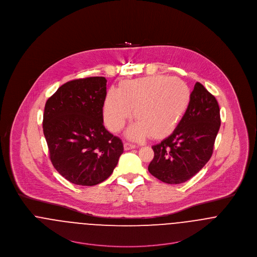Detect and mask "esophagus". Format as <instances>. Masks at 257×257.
<instances>
[{
    "label": "esophagus",
    "mask_w": 257,
    "mask_h": 257,
    "mask_svg": "<svg viewBox=\"0 0 257 257\" xmlns=\"http://www.w3.org/2000/svg\"><path fill=\"white\" fill-rule=\"evenodd\" d=\"M123 147H124V150H131V149L136 148V145H135V144H132V143H128V142H125V143L123 144Z\"/></svg>",
    "instance_id": "obj_1"
}]
</instances>
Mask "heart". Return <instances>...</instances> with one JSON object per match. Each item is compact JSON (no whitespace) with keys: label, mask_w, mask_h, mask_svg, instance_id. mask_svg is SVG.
Instances as JSON below:
<instances>
[{"label":"heart","mask_w":257,"mask_h":257,"mask_svg":"<svg viewBox=\"0 0 257 257\" xmlns=\"http://www.w3.org/2000/svg\"><path fill=\"white\" fill-rule=\"evenodd\" d=\"M190 101L191 91L181 78L149 75L124 81L118 90L110 89L104 100L103 117L107 127L117 133L134 109L138 120L128 127L127 138L140 140L150 135L162 139L176 128Z\"/></svg>","instance_id":"b5f03b06"}]
</instances>
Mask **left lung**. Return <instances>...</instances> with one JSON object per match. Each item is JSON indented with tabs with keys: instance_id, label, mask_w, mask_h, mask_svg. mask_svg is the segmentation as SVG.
Here are the masks:
<instances>
[{
	"instance_id": "left-lung-1",
	"label": "left lung",
	"mask_w": 257,
	"mask_h": 257,
	"mask_svg": "<svg viewBox=\"0 0 257 257\" xmlns=\"http://www.w3.org/2000/svg\"><path fill=\"white\" fill-rule=\"evenodd\" d=\"M220 124L216 98L196 82L187 112L173 134L152 146L154 158L149 173L170 185L191 179L209 161Z\"/></svg>"
}]
</instances>
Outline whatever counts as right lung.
I'll return each mask as SVG.
<instances>
[{
    "instance_id": "1",
    "label": "right lung",
    "mask_w": 257,
    "mask_h": 257,
    "mask_svg": "<svg viewBox=\"0 0 257 257\" xmlns=\"http://www.w3.org/2000/svg\"><path fill=\"white\" fill-rule=\"evenodd\" d=\"M107 80L79 78L63 84L45 104L43 133L54 168L66 180L91 187L107 180L123 144L103 124Z\"/></svg>"
}]
</instances>
